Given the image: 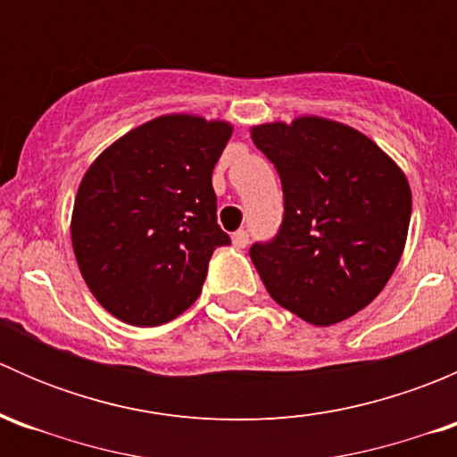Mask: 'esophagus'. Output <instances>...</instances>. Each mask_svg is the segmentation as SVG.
Instances as JSON below:
<instances>
[{
    "mask_svg": "<svg viewBox=\"0 0 457 457\" xmlns=\"http://www.w3.org/2000/svg\"><path fill=\"white\" fill-rule=\"evenodd\" d=\"M232 243L234 247L243 250V247H247V243H250V234H247L245 229H238V232L232 234Z\"/></svg>",
    "mask_w": 457,
    "mask_h": 457,
    "instance_id": "obj_1",
    "label": "esophagus"
}]
</instances>
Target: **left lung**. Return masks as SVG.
I'll return each instance as SVG.
<instances>
[{"mask_svg":"<svg viewBox=\"0 0 457 457\" xmlns=\"http://www.w3.org/2000/svg\"><path fill=\"white\" fill-rule=\"evenodd\" d=\"M283 186V223L250 247L270 296L312 325L358 314L394 274L411 220L403 170L371 139L318 117L252 128Z\"/></svg>","mask_w":457,"mask_h":457,"instance_id":"left-lung-1","label":"left lung"}]
</instances>
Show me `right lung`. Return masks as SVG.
<instances>
[{
	"label": "right lung",
	"instance_id": "obj_1",
	"mask_svg": "<svg viewBox=\"0 0 457 457\" xmlns=\"http://www.w3.org/2000/svg\"><path fill=\"white\" fill-rule=\"evenodd\" d=\"M229 137V123L168 114L112 143L86 172L72 247L90 292L119 320L163 325L199 298L212 254L232 243L212 187Z\"/></svg>",
	"mask_w": 457,
	"mask_h": 457
}]
</instances>
